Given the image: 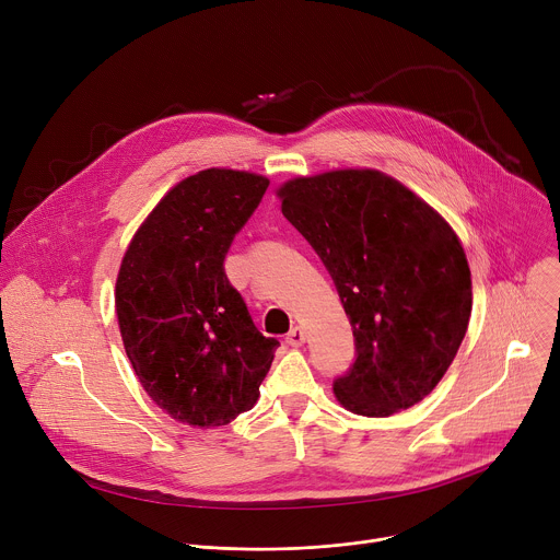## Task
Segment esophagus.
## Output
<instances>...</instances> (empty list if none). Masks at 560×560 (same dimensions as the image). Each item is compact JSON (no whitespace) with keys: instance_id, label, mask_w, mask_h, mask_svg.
Segmentation results:
<instances>
[{"instance_id":"1","label":"esophagus","mask_w":560,"mask_h":560,"mask_svg":"<svg viewBox=\"0 0 560 560\" xmlns=\"http://www.w3.org/2000/svg\"><path fill=\"white\" fill-rule=\"evenodd\" d=\"M285 341H288V346H292V348H301V346L305 343V330L299 328V326H294V328L288 332Z\"/></svg>"}]
</instances>
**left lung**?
Masks as SVG:
<instances>
[{"instance_id": "obj_1", "label": "left lung", "mask_w": 560, "mask_h": 560, "mask_svg": "<svg viewBox=\"0 0 560 560\" xmlns=\"http://www.w3.org/2000/svg\"><path fill=\"white\" fill-rule=\"evenodd\" d=\"M277 197L350 316L357 361L335 381L337 401L376 419L423 401L454 361L471 314L458 234L417 192L372 168L292 177Z\"/></svg>"}]
</instances>
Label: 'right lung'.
Returning <instances> with one entry per match:
<instances>
[{
    "label": "right lung",
    "instance_id": "obj_1",
    "mask_svg": "<svg viewBox=\"0 0 560 560\" xmlns=\"http://www.w3.org/2000/svg\"><path fill=\"white\" fill-rule=\"evenodd\" d=\"M270 179L206 168L173 186L124 253L115 310L130 365L154 401L192 428L253 410L277 339L264 337L225 272L234 234Z\"/></svg>",
    "mask_w": 560,
    "mask_h": 560
}]
</instances>
